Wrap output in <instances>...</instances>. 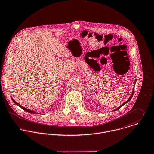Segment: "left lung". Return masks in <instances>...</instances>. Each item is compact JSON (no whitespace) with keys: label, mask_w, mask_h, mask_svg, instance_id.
Masks as SVG:
<instances>
[{"label":"left lung","mask_w":154,"mask_h":154,"mask_svg":"<svg viewBox=\"0 0 154 154\" xmlns=\"http://www.w3.org/2000/svg\"><path fill=\"white\" fill-rule=\"evenodd\" d=\"M136 81H137V80H135V83H136ZM134 90H133V92H132V94H131V97H130V98H129V99H128V100H127V101H126V102H125L124 103H123V104H122V105H121V106H120V107H118V108H117V109H116V110H118V109H120V107H122V106H123V105H124V104H126V103L129 102V101H130V100H131V99H132V96H133V94H134Z\"/></svg>","instance_id":"1"}]
</instances>
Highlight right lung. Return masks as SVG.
<instances>
[{
	"label": "right lung",
	"mask_w": 154,
	"mask_h": 154,
	"mask_svg": "<svg viewBox=\"0 0 154 154\" xmlns=\"http://www.w3.org/2000/svg\"><path fill=\"white\" fill-rule=\"evenodd\" d=\"M11 99H12V101L14 102L15 104H16L18 106H19L20 107H21L23 110H24L25 111H26V112H28V113H32V114H36V113H36V112H35L34 111H32V110H29V109H26V108H25V107H22L21 105H20V104H19L17 103L16 102L12 97H11Z\"/></svg>",
	"instance_id": "obj_1"
}]
</instances>
